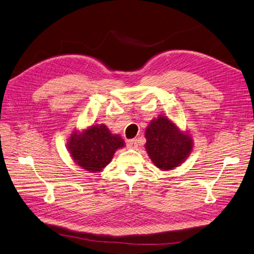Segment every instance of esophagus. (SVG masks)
Wrapping results in <instances>:
<instances>
[{"instance_id": "obj_1", "label": "esophagus", "mask_w": 254, "mask_h": 254, "mask_svg": "<svg viewBox=\"0 0 254 254\" xmlns=\"http://www.w3.org/2000/svg\"><path fill=\"white\" fill-rule=\"evenodd\" d=\"M127 147L131 149H135L137 147V141L136 139H129L127 140Z\"/></svg>"}]
</instances>
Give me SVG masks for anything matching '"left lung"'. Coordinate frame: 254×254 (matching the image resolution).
<instances>
[{"label":"left lung","mask_w":254,"mask_h":254,"mask_svg":"<svg viewBox=\"0 0 254 254\" xmlns=\"http://www.w3.org/2000/svg\"><path fill=\"white\" fill-rule=\"evenodd\" d=\"M147 150L151 161L162 171L172 170L186 160L192 150V138L167 117L151 120L145 132Z\"/></svg>","instance_id":"obj_1"}]
</instances>
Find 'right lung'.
<instances>
[{
  "label": "right lung",
  "mask_w": 254,
  "mask_h": 254,
  "mask_svg": "<svg viewBox=\"0 0 254 254\" xmlns=\"http://www.w3.org/2000/svg\"><path fill=\"white\" fill-rule=\"evenodd\" d=\"M125 145L122 137L111 134L105 125H94L83 132L73 131L67 147L78 166L95 173L109 164L117 149Z\"/></svg>",
  "instance_id": "add662e5"
}]
</instances>
